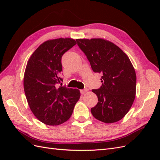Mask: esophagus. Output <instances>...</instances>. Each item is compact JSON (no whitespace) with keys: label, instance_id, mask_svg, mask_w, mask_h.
<instances>
[{"label":"esophagus","instance_id":"obj_1","mask_svg":"<svg viewBox=\"0 0 160 160\" xmlns=\"http://www.w3.org/2000/svg\"><path fill=\"white\" fill-rule=\"evenodd\" d=\"M88 91V89H82V90H81V94H85Z\"/></svg>","mask_w":160,"mask_h":160}]
</instances>
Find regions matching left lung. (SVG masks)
I'll list each match as a JSON object with an SVG mask.
<instances>
[{"mask_svg":"<svg viewBox=\"0 0 160 160\" xmlns=\"http://www.w3.org/2000/svg\"><path fill=\"white\" fill-rule=\"evenodd\" d=\"M95 72L102 74V85L93 89L98 102L93 117L106 123L117 122L132 108L136 92V74L129 58L114 43L103 38H77Z\"/></svg>","mask_w":160,"mask_h":160,"instance_id":"left-lung-1","label":"left lung"}]
</instances>
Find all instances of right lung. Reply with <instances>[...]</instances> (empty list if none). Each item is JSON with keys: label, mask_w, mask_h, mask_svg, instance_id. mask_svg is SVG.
<instances>
[{"label": "right lung", "mask_w": 160, "mask_h": 160, "mask_svg": "<svg viewBox=\"0 0 160 160\" xmlns=\"http://www.w3.org/2000/svg\"><path fill=\"white\" fill-rule=\"evenodd\" d=\"M76 43L71 38L46 41L27 62L23 79L26 98L34 115L46 125L67 122L80 98L79 89L57 86L62 81L61 57Z\"/></svg>", "instance_id": "right-lung-1"}]
</instances>
